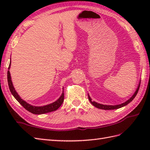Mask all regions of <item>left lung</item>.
Returning a JSON list of instances; mask_svg holds the SVG:
<instances>
[{
	"label": "left lung",
	"mask_w": 150,
	"mask_h": 150,
	"mask_svg": "<svg viewBox=\"0 0 150 150\" xmlns=\"http://www.w3.org/2000/svg\"><path fill=\"white\" fill-rule=\"evenodd\" d=\"M141 84V83H140ZM140 84L139 85V86L137 88V90L135 91V93L133 94V96L129 98V100H127L126 102H125V103H124L122 104H119V105H115V106H108V105H103V104H98V103H95V102L94 101H92L90 97L88 95V98H89V100H90V103L93 105L94 106H95L97 108H99V109H103V110H116V109H119V108H122L124 106H126V105H127L128 104H129L130 102H132L133 98H134L135 97V96L137 95V94L138 91H139V88H140Z\"/></svg>",
	"instance_id": "left-lung-1"
}]
</instances>
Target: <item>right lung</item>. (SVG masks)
<instances>
[{
  "mask_svg": "<svg viewBox=\"0 0 150 150\" xmlns=\"http://www.w3.org/2000/svg\"><path fill=\"white\" fill-rule=\"evenodd\" d=\"M10 64H11V62H10V64H9L8 69H9V68H10ZM8 82L9 90H10L11 93L15 98V99L17 100L18 103L25 108V109L33 114H43V113H46L52 112V111H55L58 109L60 106H61L64 101V93H62V95L60 97L59 99L57 101L54 102L53 103L46 105V106H31V105H30V104L27 103L26 101L22 100V98L19 97V95H18L17 92H16V91L14 89L13 86V84H12V82L11 80L10 73H9V70L8 71Z\"/></svg>",
  "mask_w": 150,
  "mask_h": 150,
  "instance_id": "add662e5",
  "label": "right lung"
}]
</instances>
